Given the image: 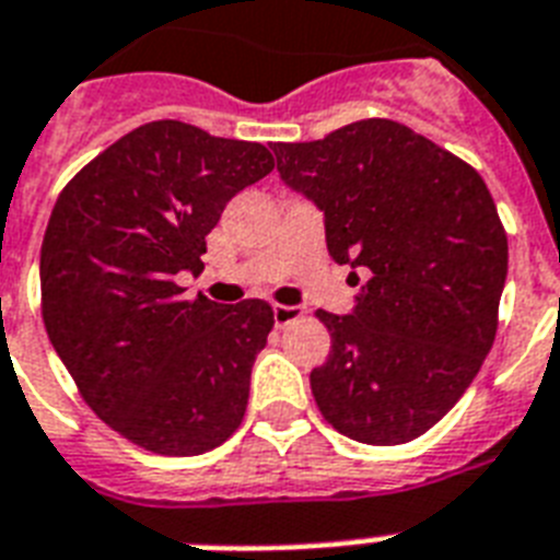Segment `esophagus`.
I'll return each instance as SVG.
<instances>
[{"mask_svg": "<svg viewBox=\"0 0 560 560\" xmlns=\"http://www.w3.org/2000/svg\"><path fill=\"white\" fill-rule=\"evenodd\" d=\"M302 319V307H293V304H272V322L276 327H288L290 322Z\"/></svg>", "mask_w": 560, "mask_h": 560, "instance_id": "34e87169", "label": "esophagus"}]
</instances>
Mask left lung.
Masks as SVG:
<instances>
[{
  "instance_id": "obj_1",
  "label": "left lung",
  "mask_w": 560,
  "mask_h": 560,
  "mask_svg": "<svg viewBox=\"0 0 560 560\" xmlns=\"http://www.w3.org/2000/svg\"><path fill=\"white\" fill-rule=\"evenodd\" d=\"M272 152L281 180L325 212L334 261L368 272L353 313L316 311L330 330V357L311 371L322 417L368 445L417 440L498 334L509 244L483 177L385 117Z\"/></svg>"
}]
</instances>
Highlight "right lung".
<instances>
[{
  "label": "right lung",
  "mask_w": 560,
  "mask_h": 560,
  "mask_svg": "<svg viewBox=\"0 0 560 560\" xmlns=\"http://www.w3.org/2000/svg\"><path fill=\"white\" fill-rule=\"evenodd\" d=\"M261 143L180 120L122 135L59 192L39 253L43 322L77 390L120 438L189 457L233 438L272 307L184 299L226 201L272 172Z\"/></svg>",
  "instance_id": "add662e5"
}]
</instances>
